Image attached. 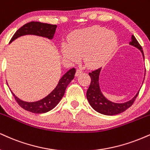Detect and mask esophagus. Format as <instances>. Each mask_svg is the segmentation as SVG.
Returning a JSON list of instances; mask_svg holds the SVG:
<instances>
[{
  "label": "esophagus",
  "instance_id": "34e87169",
  "mask_svg": "<svg viewBox=\"0 0 150 150\" xmlns=\"http://www.w3.org/2000/svg\"><path fill=\"white\" fill-rule=\"evenodd\" d=\"M82 73V70H81V69H77V70H76V74H75V75H76V76H78L79 75H80L81 73Z\"/></svg>",
  "mask_w": 150,
  "mask_h": 150
}]
</instances>
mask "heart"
Returning <instances> with one entry per match:
<instances>
[{"label": "heart", "instance_id": "1", "mask_svg": "<svg viewBox=\"0 0 150 150\" xmlns=\"http://www.w3.org/2000/svg\"><path fill=\"white\" fill-rule=\"evenodd\" d=\"M68 42L61 47L66 60L77 62L83 57L86 66L96 68L110 59L118 45V38L112 30L93 26L74 32L70 35Z\"/></svg>", "mask_w": 150, "mask_h": 150}]
</instances>
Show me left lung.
<instances>
[{
	"instance_id": "8db88e82",
	"label": "left lung",
	"mask_w": 150,
	"mask_h": 150,
	"mask_svg": "<svg viewBox=\"0 0 150 150\" xmlns=\"http://www.w3.org/2000/svg\"><path fill=\"white\" fill-rule=\"evenodd\" d=\"M129 45L138 49L141 52L143 59L145 60L144 53L141 46L140 45L133 35L131 37V40L129 42ZM100 70H101V68L93 70L89 73V76L91 77V83H90L89 89L86 91V98H87L89 103L94 110L105 115H115L123 112L132 105L135 99L138 95L140 90L136 96L129 101L122 103H117L111 101L105 97L100 90V84H99V75H100Z\"/></svg>"
}]
</instances>
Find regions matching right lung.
Here are the masks:
<instances>
[{
  "label": "right lung",
  "mask_w": 150,
  "mask_h": 150,
  "mask_svg": "<svg viewBox=\"0 0 150 150\" xmlns=\"http://www.w3.org/2000/svg\"><path fill=\"white\" fill-rule=\"evenodd\" d=\"M57 27V25L41 23L38 21H31V22L27 23L16 31V33L12 36V39L10 40V43H11L12 41H14L19 37L26 35L41 36V37L47 38L52 40L54 35ZM75 72L76 71H75V68H71L68 70L67 73H65L61 77L55 89L46 97L41 100H38V101H23L16 96L12 91L11 92L14 96L16 101L23 109L30 112L35 113V114L45 113L55 108L58 103L60 102L61 98L64 96L66 87L74 79Z\"/></svg>",
  "instance_id": "obj_1"
}]
</instances>
